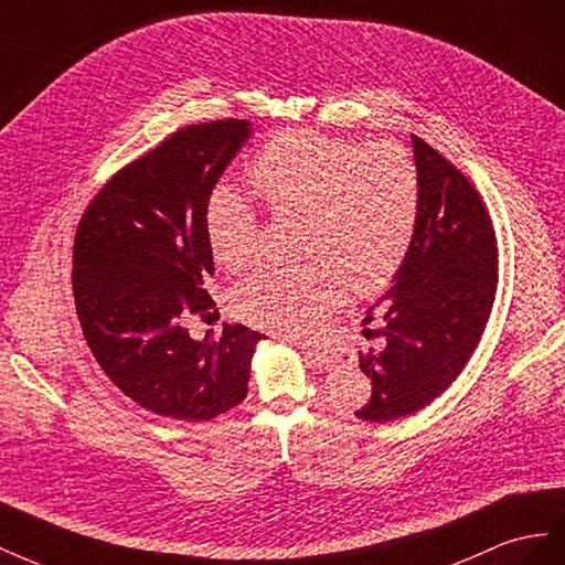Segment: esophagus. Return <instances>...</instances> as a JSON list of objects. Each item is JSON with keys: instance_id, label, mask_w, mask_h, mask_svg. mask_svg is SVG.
I'll return each instance as SVG.
<instances>
[{"instance_id": "34e87169", "label": "esophagus", "mask_w": 565, "mask_h": 565, "mask_svg": "<svg viewBox=\"0 0 565 565\" xmlns=\"http://www.w3.org/2000/svg\"><path fill=\"white\" fill-rule=\"evenodd\" d=\"M298 348L302 350L305 358H308L312 364L319 366H333V354L324 348V345H310V343H298Z\"/></svg>"}]
</instances>
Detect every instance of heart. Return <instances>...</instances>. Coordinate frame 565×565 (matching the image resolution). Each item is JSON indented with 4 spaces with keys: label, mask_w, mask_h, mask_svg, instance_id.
Masks as SVG:
<instances>
[{
    "label": "heart",
    "mask_w": 565,
    "mask_h": 565,
    "mask_svg": "<svg viewBox=\"0 0 565 565\" xmlns=\"http://www.w3.org/2000/svg\"><path fill=\"white\" fill-rule=\"evenodd\" d=\"M257 196L274 215H302L300 250L315 260L263 269L234 291L241 319L281 333H312L354 294L388 286L414 244L422 213V174L397 143H364L317 132H284L250 166ZM257 213L230 189L205 207L215 263L236 271L257 253Z\"/></svg>",
    "instance_id": "obj_1"
}]
</instances>
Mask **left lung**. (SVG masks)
<instances>
[{"instance_id":"8db88e82","label":"left lung","mask_w":565,"mask_h":565,"mask_svg":"<svg viewBox=\"0 0 565 565\" xmlns=\"http://www.w3.org/2000/svg\"><path fill=\"white\" fill-rule=\"evenodd\" d=\"M412 147L422 174L414 244L391 291L364 317L381 329L376 348L360 352L372 397L354 416L374 424L424 409L449 388L478 348L497 294V238L480 193L424 139L412 135Z\"/></svg>"}]
</instances>
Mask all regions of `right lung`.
<instances>
[{
    "mask_svg": "<svg viewBox=\"0 0 565 565\" xmlns=\"http://www.w3.org/2000/svg\"><path fill=\"white\" fill-rule=\"evenodd\" d=\"M248 120L189 125L116 172L79 217L73 298L104 374L139 407L211 422L248 393L265 333L224 324L217 341L189 335L217 317L203 284L215 271L205 207L220 174L250 137Z\"/></svg>",
    "mask_w": 565,
    "mask_h": 565,
    "instance_id": "obj_1",
    "label": "right lung"
}]
</instances>
